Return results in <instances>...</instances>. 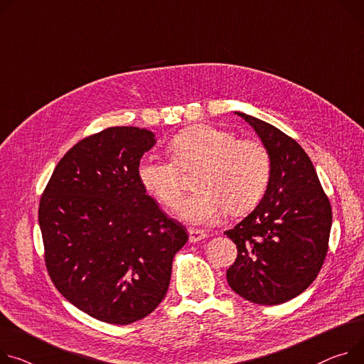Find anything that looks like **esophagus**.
Instances as JSON below:
<instances>
[{"instance_id": "1", "label": "esophagus", "mask_w": 364, "mask_h": 364, "mask_svg": "<svg viewBox=\"0 0 364 364\" xmlns=\"http://www.w3.org/2000/svg\"><path fill=\"white\" fill-rule=\"evenodd\" d=\"M188 233H189V242H200L203 239L207 237V233L204 230H200V229H193V228H189L188 229Z\"/></svg>"}]
</instances>
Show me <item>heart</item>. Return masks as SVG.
I'll return each instance as SVG.
<instances>
[{
    "label": "heart",
    "instance_id": "obj_1",
    "mask_svg": "<svg viewBox=\"0 0 364 364\" xmlns=\"http://www.w3.org/2000/svg\"><path fill=\"white\" fill-rule=\"evenodd\" d=\"M173 160L154 154L138 163L141 186L163 205L172 207L181 191V171L195 165L197 191L176 205L181 218L193 225H210L226 210L242 214L252 210L267 191L271 160L255 139H237L235 134L213 125H195L179 132L169 146Z\"/></svg>",
    "mask_w": 364,
    "mask_h": 364
}]
</instances>
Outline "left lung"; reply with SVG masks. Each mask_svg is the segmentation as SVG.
Wrapping results in <instances>:
<instances>
[{
    "mask_svg": "<svg viewBox=\"0 0 364 364\" xmlns=\"http://www.w3.org/2000/svg\"><path fill=\"white\" fill-rule=\"evenodd\" d=\"M271 160L267 191L257 208L225 232L237 246L228 283L240 297L279 304L303 293L328 252L332 210L306 151L283 131L242 112Z\"/></svg>",
    "mask_w": 364,
    "mask_h": 364,
    "instance_id": "obj_1",
    "label": "left lung"
}]
</instances>
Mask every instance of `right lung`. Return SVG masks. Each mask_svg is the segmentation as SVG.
Wrapping results in <instances>:
<instances>
[{"label":"right lung","mask_w":364,"mask_h":364,"mask_svg":"<svg viewBox=\"0 0 364 364\" xmlns=\"http://www.w3.org/2000/svg\"><path fill=\"white\" fill-rule=\"evenodd\" d=\"M154 144V134L136 127L86 136L60 160L42 193L39 226L52 283L102 322L128 325L150 315L188 240L138 181V163Z\"/></svg>","instance_id":"obj_1"}]
</instances>
